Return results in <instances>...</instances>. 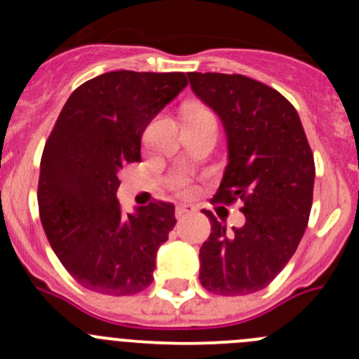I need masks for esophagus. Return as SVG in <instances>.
<instances>
[{"label": "esophagus", "mask_w": 359, "mask_h": 359, "mask_svg": "<svg viewBox=\"0 0 359 359\" xmlns=\"http://www.w3.org/2000/svg\"><path fill=\"white\" fill-rule=\"evenodd\" d=\"M194 212V206L191 205H177L175 206V217L177 219H182V217L189 215V213Z\"/></svg>", "instance_id": "esophagus-1"}]
</instances>
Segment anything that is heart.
Masks as SVG:
<instances>
[{
	"label": "heart",
	"mask_w": 359,
	"mask_h": 359,
	"mask_svg": "<svg viewBox=\"0 0 359 359\" xmlns=\"http://www.w3.org/2000/svg\"><path fill=\"white\" fill-rule=\"evenodd\" d=\"M193 114H210V112H206V111H203V109H196L193 112ZM175 189L179 191V193H189L191 191V186H189V182H187L186 179H180V180H177L175 182Z\"/></svg>",
	"instance_id": "1"
}]
</instances>
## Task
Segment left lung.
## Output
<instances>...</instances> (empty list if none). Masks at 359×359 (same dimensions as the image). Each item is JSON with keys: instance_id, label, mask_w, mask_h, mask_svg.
<instances>
[{"instance_id": "1", "label": "left lung", "mask_w": 359, "mask_h": 359, "mask_svg": "<svg viewBox=\"0 0 359 359\" xmlns=\"http://www.w3.org/2000/svg\"><path fill=\"white\" fill-rule=\"evenodd\" d=\"M193 92L217 112L227 137V166L213 201L243 203L245 224L226 231L208 210L200 281L219 295L266 288L295 253L309 220L314 158L295 107L243 74L189 72Z\"/></svg>"}]
</instances>
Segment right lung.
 I'll list each match as a JSON object with an SVG mask.
<instances>
[{
    "label": "right lung",
    "mask_w": 359,
    "mask_h": 359,
    "mask_svg": "<svg viewBox=\"0 0 359 359\" xmlns=\"http://www.w3.org/2000/svg\"><path fill=\"white\" fill-rule=\"evenodd\" d=\"M187 86L184 72L112 71L71 93L45 144L38 206L43 229L72 278L104 295H133L153 281L175 206L123 213L116 191L154 116Z\"/></svg>",
    "instance_id": "1"
}]
</instances>
